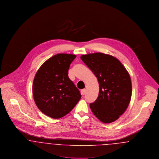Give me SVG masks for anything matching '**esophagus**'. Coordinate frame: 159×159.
I'll list each match as a JSON object with an SVG mask.
<instances>
[{"label":"esophagus","mask_w":159,"mask_h":159,"mask_svg":"<svg viewBox=\"0 0 159 159\" xmlns=\"http://www.w3.org/2000/svg\"><path fill=\"white\" fill-rule=\"evenodd\" d=\"M86 89H82V91H81V94L82 95H84L85 93H86Z\"/></svg>","instance_id":"1"}]
</instances>
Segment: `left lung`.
I'll return each instance as SVG.
<instances>
[{
  "mask_svg": "<svg viewBox=\"0 0 159 159\" xmlns=\"http://www.w3.org/2000/svg\"><path fill=\"white\" fill-rule=\"evenodd\" d=\"M98 81L97 100L90 104L99 120L110 123L117 120L128 107L132 96V83L128 71L121 62L105 53H89L80 57Z\"/></svg>",
  "mask_w": 159,
  "mask_h": 159,
  "instance_id": "1",
  "label": "left lung"
}]
</instances>
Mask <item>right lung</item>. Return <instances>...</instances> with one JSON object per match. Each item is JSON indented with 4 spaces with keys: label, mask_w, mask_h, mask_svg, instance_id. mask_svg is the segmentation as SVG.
I'll list each match as a JSON object with an SVG mask.
<instances>
[{
    "label": "right lung",
    "mask_w": 159,
    "mask_h": 159,
    "mask_svg": "<svg viewBox=\"0 0 159 159\" xmlns=\"http://www.w3.org/2000/svg\"><path fill=\"white\" fill-rule=\"evenodd\" d=\"M76 55L58 53L40 66L34 76L33 95L38 108L46 116L59 119L75 107L80 91L69 79L68 70Z\"/></svg>",
    "instance_id": "1"
}]
</instances>
